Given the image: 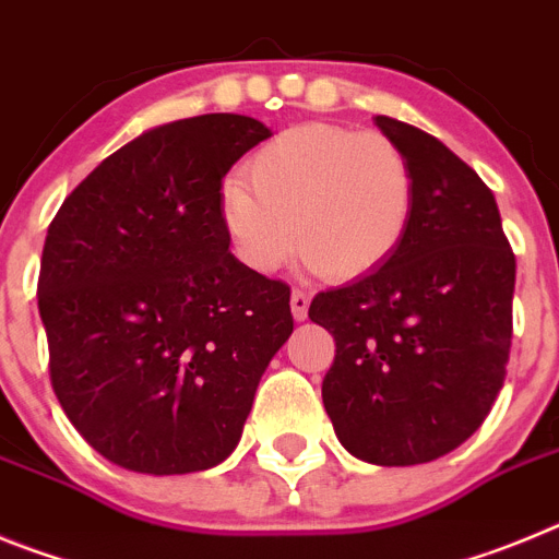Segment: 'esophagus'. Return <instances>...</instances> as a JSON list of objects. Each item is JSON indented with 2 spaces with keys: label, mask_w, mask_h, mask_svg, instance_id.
Masks as SVG:
<instances>
[{
  "label": "esophagus",
  "mask_w": 559,
  "mask_h": 559,
  "mask_svg": "<svg viewBox=\"0 0 559 559\" xmlns=\"http://www.w3.org/2000/svg\"><path fill=\"white\" fill-rule=\"evenodd\" d=\"M308 308H310V296L305 294V290L296 288L294 294H290V313H294L296 322H305V319H308Z\"/></svg>",
  "instance_id": "1"
}]
</instances>
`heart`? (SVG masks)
<instances>
[{"mask_svg":"<svg viewBox=\"0 0 559 559\" xmlns=\"http://www.w3.org/2000/svg\"><path fill=\"white\" fill-rule=\"evenodd\" d=\"M414 201L412 162L389 136L308 122L251 156L246 185L221 192V218L237 257L260 274L296 249L330 280H355L403 246Z\"/></svg>","mask_w":559,"mask_h":559,"instance_id":"1","label":"heart"}]
</instances>
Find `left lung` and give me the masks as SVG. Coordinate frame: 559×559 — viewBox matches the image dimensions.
I'll list each match as a JSON object with an SVG mask.
<instances>
[{"label": "left lung", "instance_id": "8db88e82", "mask_svg": "<svg viewBox=\"0 0 559 559\" xmlns=\"http://www.w3.org/2000/svg\"><path fill=\"white\" fill-rule=\"evenodd\" d=\"M417 181L392 260L316 294L310 322L335 338L322 400L353 456L433 462L473 437L507 378L515 254L490 187L437 136L374 117Z\"/></svg>", "mask_w": 559, "mask_h": 559}]
</instances>
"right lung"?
<instances>
[{
	"instance_id": "1",
	"label": "right lung",
	"mask_w": 559,
	"mask_h": 559,
	"mask_svg": "<svg viewBox=\"0 0 559 559\" xmlns=\"http://www.w3.org/2000/svg\"><path fill=\"white\" fill-rule=\"evenodd\" d=\"M263 122L201 114L142 133L69 192L47 229L38 313L69 423L133 473L206 471L235 451L290 288L229 251L221 187Z\"/></svg>"
}]
</instances>
